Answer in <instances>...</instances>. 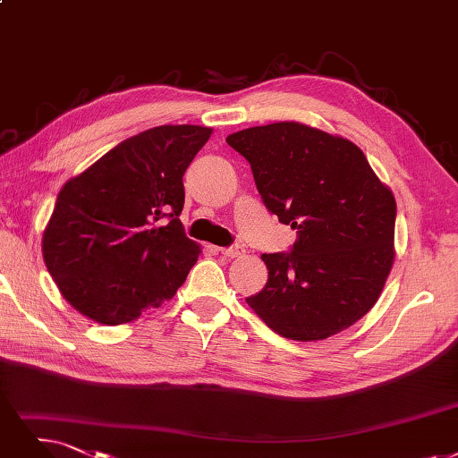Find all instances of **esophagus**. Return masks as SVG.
Masks as SVG:
<instances>
[{
	"mask_svg": "<svg viewBox=\"0 0 458 458\" xmlns=\"http://www.w3.org/2000/svg\"><path fill=\"white\" fill-rule=\"evenodd\" d=\"M219 253L225 255V258H242L246 250L242 246H231V248H219Z\"/></svg>",
	"mask_w": 458,
	"mask_h": 458,
	"instance_id": "1",
	"label": "esophagus"
}]
</instances>
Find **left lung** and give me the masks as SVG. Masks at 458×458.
Segmentation results:
<instances>
[{
  "label": "left lung",
  "instance_id": "1",
  "mask_svg": "<svg viewBox=\"0 0 458 458\" xmlns=\"http://www.w3.org/2000/svg\"><path fill=\"white\" fill-rule=\"evenodd\" d=\"M227 144L248 159L265 207L299 239L263 253L268 280L246 302L274 333L316 342L377 302L394 261L393 191L352 140L299 122L248 127Z\"/></svg>",
  "mask_w": 458,
  "mask_h": 458
}]
</instances>
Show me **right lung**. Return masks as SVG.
<instances>
[{"label": "right lung", "instance_id": "right-lung-1", "mask_svg": "<svg viewBox=\"0 0 458 458\" xmlns=\"http://www.w3.org/2000/svg\"><path fill=\"white\" fill-rule=\"evenodd\" d=\"M210 135L212 127L188 123L152 127L65 182L43 233V259L77 312L130 323L186 282L200 246L178 219L182 176Z\"/></svg>", "mask_w": 458, "mask_h": 458}]
</instances>
